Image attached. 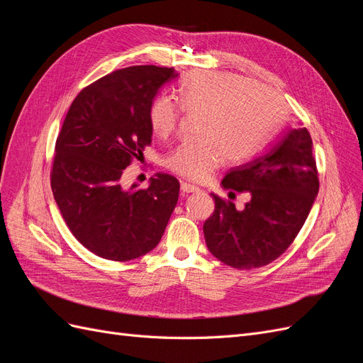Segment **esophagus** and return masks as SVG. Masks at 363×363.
<instances>
[{
	"label": "esophagus",
	"mask_w": 363,
	"mask_h": 363,
	"mask_svg": "<svg viewBox=\"0 0 363 363\" xmlns=\"http://www.w3.org/2000/svg\"><path fill=\"white\" fill-rule=\"evenodd\" d=\"M180 189H182L183 194H192V192H199V191H200L199 188H196V186L189 184V183H182Z\"/></svg>",
	"instance_id": "esophagus-1"
}]
</instances>
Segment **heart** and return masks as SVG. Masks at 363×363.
Here are the masks:
<instances>
[{
	"label": "heart",
	"mask_w": 363,
	"mask_h": 363,
	"mask_svg": "<svg viewBox=\"0 0 363 363\" xmlns=\"http://www.w3.org/2000/svg\"><path fill=\"white\" fill-rule=\"evenodd\" d=\"M186 113L200 112L199 140L183 142L164 159V167L184 179L206 180L224 159L245 160L265 144L284 116L269 87L223 71H194L175 89ZM179 107L159 96L150 108L152 133L168 136L179 123Z\"/></svg>",
	"instance_id": "obj_1"
}]
</instances>
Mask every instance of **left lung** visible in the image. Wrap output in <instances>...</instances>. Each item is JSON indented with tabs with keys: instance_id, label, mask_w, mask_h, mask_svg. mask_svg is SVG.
I'll list each match as a JSON object with an SVG mask.
<instances>
[{
	"instance_id": "1",
	"label": "left lung",
	"mask_w": 363,
	"mask_h": 363,
	"mask_svg": "<svg viewBox=\"0 0 363 363\" xmlns=\"http://www.w3.org/2000/svg\"><path fill=\"white\" fill-rule=\"evenodd\" d=\"M312 138L288 128L257 157L221 182L224 189L248 192L242 211L212 194L215 211L203 225L212 255L238 269L265 267L280 257L306 223L320 189Z\"/></svg>"
}]
</instances>
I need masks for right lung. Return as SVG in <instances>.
<instances>
[{
	"mask_svg": "<svg viewBox=\"0 0 363 363\" xmlns=\"http://www.w3.org/2000/svg\"><path fill=\"white\" fill-rule=\"evenodd\" d=\"M179 72L155 65L104 75L75 96L56 140L51 188L79 242L103 259L127 262L156 248L180 183L157 172L147 189L123 186V172L151 144L150 108Z\"/></svg>",
	"mask_w": 363,
	"mask_h": 363,
	"instance_id": "1",
	"label": "right lung"
}]
</instances>
